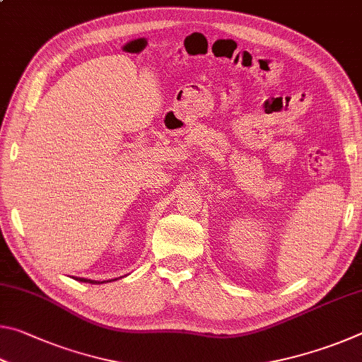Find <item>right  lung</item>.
I'll list each match as a JSON object with an SVG mask.
<instances>
[{
	"mask_svg": "<svg viewBox=\"0 0 362 362\" xmlns=\"http://www.w3.org/2000/svg\"><path fill=\"white\" fill-rule=\"evenodd\" d=\"M76 281H81V283H89V284H102V283H99V281H93V279H86V278H75ZM112 281V279H110ZM103 283H105V281H103Z\"/></svg>",
	"mask_w": 362,
	"mask_h": 362,
	"instance_id": "add662e5",
	"label": "right lung"
}]
</instances>
